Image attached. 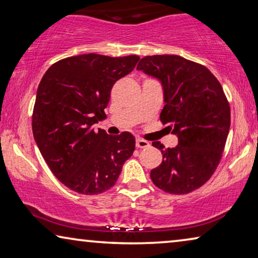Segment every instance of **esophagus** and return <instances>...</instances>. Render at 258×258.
Here are the masks:
<instances>
[{
    "label": "esophagus",
    "instance_id": "34e87169",
    "mask_svg": "<svg viewBox=\"0 0 258 258\" xmlns=\"http://www.w3.org/2000/svg\"><path fill=\"white\" fill-rule=\"evenodd\" d=\"M150 146V143L148 141H144V140H141V138H138L136 140V148L138 149H146Z\"/></svg>",
    "mask_w": 258,
    "mask_h": 258
}]
</instances>
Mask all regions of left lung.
<instances>
[{"instance_id":"left-lung-1","label":"left lung","mask_w":258,"mask_h":258,"mask_svg":"<svg viewBox=\"0 0 258 258\" xmlns=\"http://www.w3.org/2000/svg\"><path fill=\"white\" fill-rule=\"evenodd\" d=\"M137 70L159 79L165 101L160 121L179 140L172 149L152 143L162 162L150 176L166 192L188 194L212 176L223 156L231 125L227 98L211 71L179 55L145 56Z\"/></svg>"}]
</instances>
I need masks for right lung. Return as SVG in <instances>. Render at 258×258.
I'll use <instances>...</instances> for the list:
<instances>
[{"label":"right lung","mask_w":258,"mask_h":258,"mask_svg":"<svg viewBox=\"0 0 258 258\" xmlns=\"http://www.w3.org/2000/svg\"><path fill=\"white\" fill-rule=\"evenodd\" d=\"M137 55L110 57L83 54L54 63L38 86L32 132L41 156L58 181L84 195H98L116 183L135 151V137L92 125L106 118L110 90L134 70Z\"/></svg>","instance_id":"right-lung-1"}]
</instances>
